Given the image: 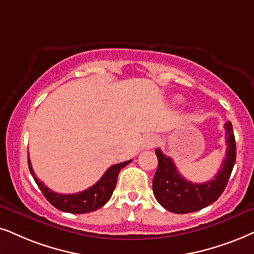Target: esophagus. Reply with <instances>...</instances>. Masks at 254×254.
<instances>
[{"instance_id":"1","label":"esophagus","mask_w":254,"mask_h":254,"mask_svg":"<svg viewBox=\"0 0 254 254\" xmlns=\"http://www.w3.org/2000/svg\"><path fill=\"white\" fill-rule=\"evenodd\" d=\"M157 143H158V138H157L155 134H150V136H147L145 139H144V147L151 149V147L155 146Z\"/></svg>"}]
</instances>
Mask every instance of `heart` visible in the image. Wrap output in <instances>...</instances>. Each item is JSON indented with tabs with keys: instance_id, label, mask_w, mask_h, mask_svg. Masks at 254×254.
I'll list each match as a JSON object with an SVG mask.
<instances>
[{
	"instance_id": "heart-1",
	"label": "heart",
	"mask_w": 254,
	"mask_h": 254,
	"mask_svg": "<svg viewBox=\"0 0 254 254\" xmlns=\"http://www.w3.org/2000/svg\"><path fill=\"white\" fill-rule=\"evenodd\" d=\"M176 101H177V102H181L182 99H181V98H177V99H176Z\"/></svg>"
}]
</instances>
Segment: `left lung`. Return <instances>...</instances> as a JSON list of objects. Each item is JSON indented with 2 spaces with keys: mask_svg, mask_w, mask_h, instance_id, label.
I'll list each match as a JSON object with an SVG mask.
<instances>
[{
  "mask_svg": "<svg viewBox=\"0 0 254 254\" xmlns=\"http://www.w3.org/2000/svg\"><path fill=\"white\" fill-rule=\"evenodd\" d=\"M225 127L226 153L219 171L212 181L206 183H192L186 181L178 172L173 160L160 151L156 150L158 168L153 177V194L163 207L173 213H190L214 203L225 190L231 172L236 163V139L231 122Z\"/></svg>",
  "mask_w": 254,
  "mask_h": 254,
  "instance_id": "8db88e82",
  "label": "left lung"
}]
</instances>
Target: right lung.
I'll list each match as a JSON object with an SVG mask.
<instances>
[{"label": "right lung", "mask_w": 254, "mask_h": 254, "mask_svg": "<svg viewBox=\"0 0 254 254\" xmlns=\"http://www.w3.org/2000/svg\"><path fill=\"white\" fill-rule=\"evenodd\" d=\"M132 160H127V162H123L120 163V164L110 166L105 171L103 177L99 179L95 185H92L91 188L86 189L84 191L72 194H62L51 191L43 183L38 181V178L36 177L33 170V166H31L30 159L28 157V166L29 170H30L31 176L34 177V181L36 182L37 186L40 188V190L42 191L44 197L47 198V200L53 206L63 211V212L77 214L92 212V211L98 210L99 207L103 206L109 199H110L112 192H114L115 188H116L118 173H120V171L124 166L130 164Z\"/></svg>", "instance_id": "add662e5"}]
</instances>
